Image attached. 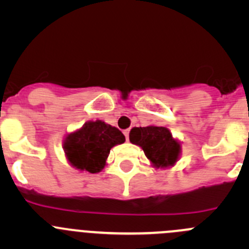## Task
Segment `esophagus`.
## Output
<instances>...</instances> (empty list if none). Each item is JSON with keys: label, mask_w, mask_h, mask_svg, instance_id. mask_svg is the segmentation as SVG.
<instances>
[{"label": "esophagus", "mask_w": 249, "mask_h": 249, "mask_svg": "<svg viewBox=\"0 0 249 249\" xmlns=\"http://www.w3.org/2000/svg\"><path fill=\"white\" fill-rule=\"evenodd\" d=\"M124 135H125V139H126V141H129V134H130V130H124Z\"/></svg>", "instance_id": "obj_1"}]
</instances>
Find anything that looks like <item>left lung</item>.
<instances>
[{
  "label": "left lung",
  "mask_w": 249,
  "mask_h": 249,
  "mask_svg": "<svg viewBox=\"0 0 249 249\" xmlns=\"http://www.w3.org/2000/svg\"><path fill=\"white\" fill-rule=\"evenodd\" d=\"M130 142L142 147L145 157L157 167L171 166L179 155V143L164 126L134 127L130 131Z\"/></svg>",
  "instance_id": "1"
}]
</instances>
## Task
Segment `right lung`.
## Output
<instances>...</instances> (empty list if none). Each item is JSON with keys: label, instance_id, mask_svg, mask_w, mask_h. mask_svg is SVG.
I'll use <instances>...</instances> for the list:
<instances>
[{"label": "right lung", "instance_id": "right-lung-1", "mask_svg": "<svg viewBox=\"0 0 249 249\" xmlns=\"http://www.w3.org/2000/svg\"><path fill=\"white\" fill-rule=\"evenodd\" d=\"M124 142L125 136L120 130L96 120L87 123L82 129L67 135L64 148L72 166L97 173L106 165L110 148Z\"/></svg>", "mask_w": 249, "mask_h": 249}]
</instances>
